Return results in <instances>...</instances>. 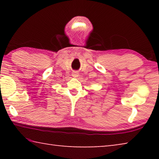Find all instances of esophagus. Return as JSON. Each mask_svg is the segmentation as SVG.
Returning <instances> with one entry per match:
<instances>
[{"label":"esophagus","instance_id":"esophagus-1","mask_svg":"<svg viewBox=\"0 0 159 159\" xmlns=\"http://www.w3.org/2000/svg\"><path fill=\"white\" fill-rule=\"evenodd\" d=\"M72 76H74V77H75V78L79 77V72H78L77 71H73V73H72Z\"/></svg>","mask_w":159,"mask_h":159}]
</instances>
